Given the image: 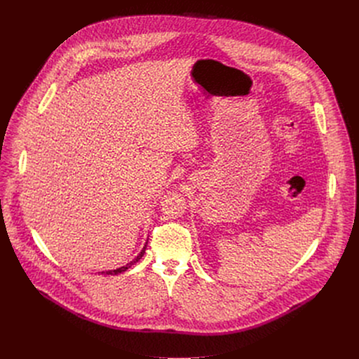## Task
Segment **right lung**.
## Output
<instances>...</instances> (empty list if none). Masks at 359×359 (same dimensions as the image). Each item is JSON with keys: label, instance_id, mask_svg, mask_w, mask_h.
Returning <instances> with one entry per match:
<instances>
[{"label": "right lung", "instance_id": "1", "mask_svg": "<svg viewBox=\"0 0 359 359\" xmlns=\"http://www.w3.org/2000/svg\"><path fill=\"white\" fill-rule=\"evenodd\" d=\"M147 244V243H146ZM146 244H144V247H143V250L139 252V255L135 259V260H132L130 263H128L126 266H123V267H119V269H116V270H109V271H102L100 274H107V276H118V274H121V273H123V271H126L128 269H130L135 263H137L140 259H142V255L144 254V250H146Z\"/></svg>", "mask_w": 359, "mask_h": 359}]
</instances>
